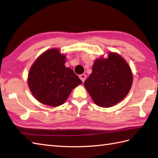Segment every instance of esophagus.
I'll use <instances>...</instances> for the list:
<instances>
[{
  "label": "esophagus",
  "mask_w": 158,
  "mask_h": 158,
  "mask_svg": "<svg viewBox=\"0 0 158 158\" xmlns=\"http://www.w3.org/2000/svg\"><path fill=\"white\" fill-rule=\"evenodd\" d=\"M79 78L81 79V80L83 82H84L85 79H86V75H85V74H82V75H79Z\"/></svg>",
  "instance_id": "34e87169"
}]
</instances>
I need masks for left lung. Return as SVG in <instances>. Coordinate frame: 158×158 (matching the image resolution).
Returning a JSON list of instances; mask_svg holds the SVG:
<instances>
[{
  "mask_svg": "<svg viewBox=\"0 0 158 158\" xmlns=\"http://www.w3.org/2000/svg\"><path fill=\"white\" fill-rule=\"evenodd\" d=\"M132 73L120 55L110 52L108 58L96 59L92 73L84 82L93 101L101 107H110L125 98L132 84Z\"/></svg>",
  "mask_w": 158,
  "mask_h": 158,
  "instance_id": "left-lung-1",
  "label": "left lung"
}]
</instances>
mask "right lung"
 Wrapping results in <instances>:
<instances>
[{
	"label": "right lung",
	"mask_w": 158,
	"mask_h": 158,
	"mask_svg": "<svg viewBox=\"0 0 158 158\" xmlns=\"http://www.w3.org/2000/svg\"><path fill=\"white\" fill-rule=\"evenodd\" d=\"M66 56L58 49L43 53L30 69L28 84L36 100L44 105L58 106L65 102L81 80L65 64Z\"/></svg>",
	"instance_id": "right-lung-1"
}]
</instances>
